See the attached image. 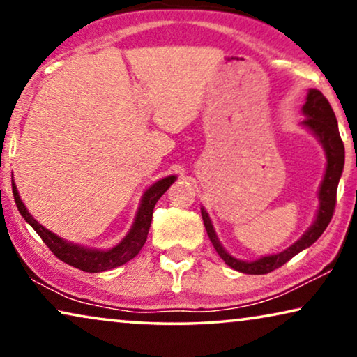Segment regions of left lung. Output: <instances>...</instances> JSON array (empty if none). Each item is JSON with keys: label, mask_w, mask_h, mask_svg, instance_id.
<instances>
[{"label": "left lung", "mask_w": 357, "mask_h": 357, "mask_svg": "<svg viewBox=\"0 0 357 357\" xmlns=\"http://www.w3.org/2000/svg\"><path fill=\"white\" fill-rule=\"evenodd\" d=\"M303 114L305 119L301 123V126L305 128L310 134H314L315 137H317L320 145L324 147L325 158H327V167H325L324 179L319 188V208L314 223L310 225L307 231H305L294 244H291L288 249L281 250V252L264 255V257L255 260L236 259L223 248L222 243H220L207 210L200 207L205 229H207V234L210 241H212L215 250H217L220 257L225 260V264L229 265L231 268L238 270L241 273L265 275L280 268L281 265H284L289 259H293L296 254H299L301 250L310 248V245L322 236L325 228L328 227L331 217H333V210L336 204V189H338L340 178L341 174H343L344 168V145L343 140L340 137L338 123H336V116L333 109L330 107L328 100L325 98L324 93L317 89H309L307 97H305V103L303 107Z\"/></svg>", "instance_id": "1"}]
</instances>
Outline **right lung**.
Returning <instances> with one entry per match:
<instances>
[{
    "mask_svg": "<svg viewBox=\"0 0 357 357\" xmlns=\"http://www.w3.org/2000/svg\"><path fill=\"white\" fill-rule=\"evenodd\" d=\"M176 176H167L163 179H158L157 183H153L150 188L142 194L140 199L137 213H135L134 223L128 234L119 241L116 245L109 249H95L87 248V245H80L69 243V241L59 238L58 234H54L53 231L42 227L32 215L29 213L26 205L21 200L19 190L16 188V183L13 179V195L14 202L17 205L19 213L22 215V218L32 227L40 238L43 239V243L48 245L50 250L56 255L59 260H63L64 264L76 267L82 272L89 273H98V272H107V270H113L129 262L130 259H134L135 255L140 252V249L144 248L145 241H147V234L150 229V223H152V215L155 204L158 202V199L167 192L169 185H172Z\"/></svg>",
    "mask_w": 357,
    "mask_h": 357,
    "instance_id": "1",
    "label": "right lung"
}]
</instances>
